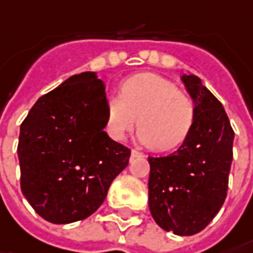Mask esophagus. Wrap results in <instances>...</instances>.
<instances>
[{"label":"esophagus","instance_id":"obj_1","mask_svg":"<svg viewBox=\"0 0 253 253\" xmlns=\"http://www.w3.org/2000/svg\"><path fill=\"white\" fill-rule=\"evenodd\" d=\"M131 157L133 159H137V157H144V154L138 150H131Z\"/></svg>","mask_w":253,"mask_h":253}]
</instances>
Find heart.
<instances>
[{
    "label": "heart",
    "instance_id": "1",
    "mask_svg": "<svg viewBox=\"0 0 253 253\" xmlns=\"http://www.w3.org/2000/svg\"><path fill=\"white\" fill-rule=\"evenodd\" d=\"M195 122V106L169 79L137 73L123 81L120 94L106 99L107 134L122 141L136 125L143 144L167 151L181 146Z\"/></svg>",
    "mask_w": 253,
    "mask_h": 253
}]
</instances>
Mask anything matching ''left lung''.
<instances>
[{
    "mask_svg": "<svg viewBox=\"0 0 253 253\" xmlns=\"http://www.w3.org/2000/svg\"><path fill=\"white\" fill-rule=\"evenodd\" d=\"M181 81L195 105L188 138L166 157H148V207L175 235L198 234L221 210L228 191L234 130L221 102L195 75Z\"/></svg>",
    "mask_w": 253,
    "mask_h": 253,
    "instance_id": "1",
    "label": "left lung"
}]
</instances>
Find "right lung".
Masks as SVG:
<instances>
[{
    "label": "right lung",
    "instance_id": "obj_1",
    "mask_svg": "<svg viewBox=\"0 0 253 253\" xmlns=\"http://www.w3.org/2000/svg\"><path fill=\"white\" fill-rule=\"evenodd\" d=\"M105 84L73 75L39 97L21 125V191L43 219L71 224L92 215L125 170L130 148L103 131Z\"/></svg>",
    "mask_w": 253,
    "mask_h": 253
}]
</instances>
